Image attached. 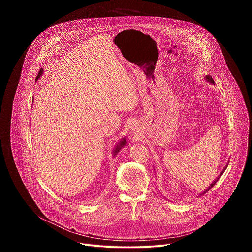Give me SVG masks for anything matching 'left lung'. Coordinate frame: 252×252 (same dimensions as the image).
Returning a JSON list of instances; mask_svg holds the SVG:
<instances>
[{
    "label": "left lung",
    "mask_w": 252,
    "mask_h": 252,
    "mask_svg": "<svg viewBox=\"0 0 252 252\" xmlns=\"http://www.w3.org/2000/svg\"><path fill=\"white\" fill-rule=\"evenodd\" d=\"M204 78H205V81H206V82H208V83H209V84H213V85H214V84H215V82H214V79H213V77H211V76H210V75H209V74H207V75H205V77H204ZM227 166H228V165H226V166H224V168H223V169H222V171H221V173H220V175H219V176H218V178H217V179H216V180H215V181H214V182H213V183H211V184H210V186H208V188H207V189H206V190H204V191H203V192H202V193H200V196H201V195H203V194H204V193H206V192H207V191H208V190H209V189H211V188H213V187H214V186H215V184H216V183H217V182H218V181H219V179H220V177H221V175H222V174H223V171H224V170H226V168H227Z\"/></svg>",
    "instance_id": "8db88e82"
}]
</instances>
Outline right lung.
<instances>
[{"label": "right lung", "instance_id": "add662e5", "mask_svg": "<svg viewBox=\"0 0 252 252\" xmlns=\"http://www.w3.org/2000/svg\"><path fill=\"white\" fill-rule=\"evenodd\" d=\"M43 73H44V69L43 68H41L39 69V71H38V74H37V76H36V78H35V81H38L39 78H41V76L43 75ZM126 145H127V140H126V137H124L121 141H119L117 144H116V146L113 148V156H115L119 151H121V149L122 148H124Z\"/></svg>", "mask_w": 252, "mask_h": 252}]
</instances>
